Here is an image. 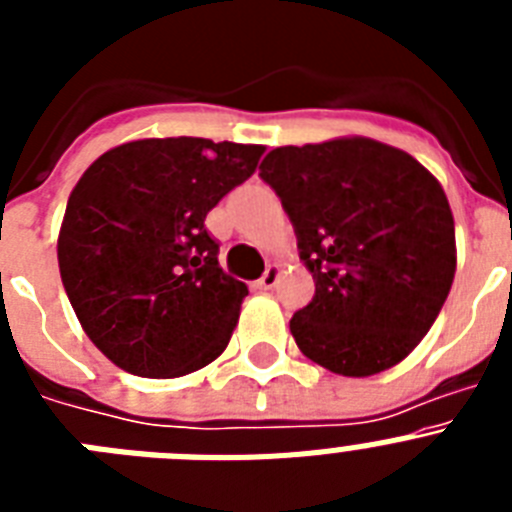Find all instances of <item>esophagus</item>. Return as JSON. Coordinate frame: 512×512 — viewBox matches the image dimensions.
Here are the masks:
<instances>
[{
  "mask_svg": "<svg viewBox=\"0 0 512 512\" xmlns=\"http://www.w3.org/2000/svg\"><path fill=\"white\" fill-rule=\"evenodd\" d=\"M279 274H282V269H279L277 264H271L269 269L264 271V277H261L259 282H256V287H259V289H271V287H274V284L279 282Z\"/></svg>",
  "mask_w": 512,
  "mask_h": 512,
  "instance_id": "esophagus-1",
  "label": "esophagus"
}]
</instances>
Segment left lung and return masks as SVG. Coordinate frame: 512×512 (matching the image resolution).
<instances>
[{"mask_svg":"<svg viewBox=\"0 0 512 512\" xmlns=\"http://www.w3.org/2000/svg\"><path fill=\"white\" fill-rule=\"evenodd\" d=\"M259 169L315 279L312 302L289 320L302 354L341 377L400 364L456 274L454 215L436 176L361 135L274 148Z\"/></svg>","mask_w":512,"mask_h":512,"instance_id":"1","label":"left lung"}]
</instances>
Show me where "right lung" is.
<instances>
[{
  "label": "right lung",
  "instance_id": "obj_1",
  "mask_svg": "<svg viewBox=\"0 0 512 512\" xmlns=\"http://www.w3.org/2000/svg\"><path fill=\"white\" fill-rule=\"evenodd\" d=\"M264 151L143 138L81 174L58 230V269L81 328L112 364L174 379L223 354L248 287L220 269L205 217Z\"/></svg>",
  "mask_w": 512,
  "mask_h": 512
}]
</instances>
